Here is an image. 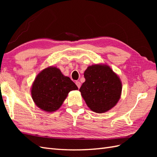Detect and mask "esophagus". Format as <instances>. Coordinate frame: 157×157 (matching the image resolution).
<instances>
[{
    "label": "esophagus",
    "instance_id": "obj_1",
    "mask_svg": "<svg viewBox=\"0 0 157 157\" xmlns=\"http://www.w3.org/2000/svg\"><path fill=\"white\" fill-rule=\"evenodd\" d=\"M75 84L77 85V86H78V88H79L81 87V83L79 82V81H76L75 82Z\"/></svg>",
    "mask_w": 157,
    "mask_h": 157
}]
</instances>
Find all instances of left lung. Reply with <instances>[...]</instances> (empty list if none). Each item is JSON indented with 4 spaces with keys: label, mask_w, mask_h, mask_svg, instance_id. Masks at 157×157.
<instances>
[{
    "label": "left lung",
    "mask_w": 157,
    "mask_h": 157,
    "mask_svg": "<svg viewBox=\"0 0 157 157\" xmlns=\"http://www.w3.org/2000/svg\"><path fill=\"white\" fill-rule=\"evenodd\" d=\"M86 81L79 88L88 107L102 113L112 109L120 98L122 85L119 77L107 65L89 66L84 72Z\"/></svg>",
    "instance_id": "8db88e82"
}]
</instances>
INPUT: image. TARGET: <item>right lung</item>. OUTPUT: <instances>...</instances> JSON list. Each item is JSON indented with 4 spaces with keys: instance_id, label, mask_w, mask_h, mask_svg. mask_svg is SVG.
<instances>
[{
    "instance_id": "right-lung-1",
    "label": "right lung",
    "mask_w": 157,
    "mask_h": 157,
    "mask_svg": "<svg viewBox=\"0 0 157 157\" xmlns=\"http://www.w3.org/2000/svg\"><path fill=\"white\" fill-rule=\"evenodd\" d=\"M69 77L62 74L56 67H48L36 77L32 88V96L40 109L47 112L59 109L68 93L78 90Z\"/></svg>"
}]
</instances>
